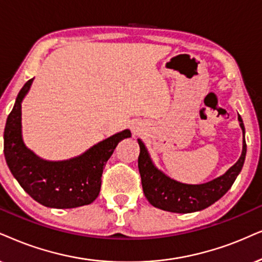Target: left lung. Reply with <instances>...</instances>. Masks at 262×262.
Masks as SVG:
<instances>
[{
	"label": "left lung",
	"mask_w": 262,
	"mask_h": 262,
	"mask_svg": "<svg viewBox=\"0 0 262 262\" xmlns=\"http://www.w3.org/2000/svg\"><path fill=\"white\" fill-rule=\"evenodd\" d=\"M238 121L244 135V124L241 116H238ZM138 141L140 146L138 167L145 197L156 208L180 214L205 209L219 201L230 190L238 174L241 173L247 154V144L246 140H243V151L239 160L223 177L205 184L187 185L175 181L158 170L152 163L144 142L140 139Z\"/></svg>",
	"instance_id": "1"
}]
</instances>
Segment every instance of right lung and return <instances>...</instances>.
I'll use <instances>...</instances> for the list:
<instances>
[{
    "instance_id": "add662e5",
    "label": "right lung",
    "mask_w": 262,
    "mask_h": 262,
    "mask_svg": "<svg viewBox=\"0 0 262 262\" xmlns=\"http://www.w3.org/2000/svg\"><path fill=\"white\" fill-rule=\"evenodd\" d=\"M32 81L29 79L20 89L6 122L3 152L9 170L24 191L45 207L66 209L91 204L100 192L105 164L118 142L130 138V130L112 135L69 161L41 160L21 139V101Z\"/></svg>"
}]
</instances>
